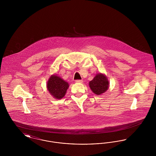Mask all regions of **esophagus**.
<instances>
[{"mask_svg":"<svg viewBox=\"0 0 156 156\" xmlns=\"http://www.w3.org/2000/svg\"><path fill=\"white\" fill-rule=\"evenodd\" d=\"M82 82H83V81L82 80H77L75 81L76 83H81Z\"/></svg>","mask_w":156,"mask_h":156,"instance_id":"obj_1","label":"esophagus"}]
</instances>
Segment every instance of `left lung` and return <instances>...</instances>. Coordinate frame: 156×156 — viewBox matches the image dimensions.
<instances>
[{"instance_id": "obj_1", "label": "left lung", "mask_w": 156, "mask_h": 156, "mask_svg": "<svg viewBox=\"0 0 156 156\" xmlns=\"http://www.w3.org/2000/svg\"><path fill=\"white\" fill-rule=\"evenodd\" d=\"M89 85L90 88L94 94L101 95L108 89L109 81L104 75L99 74L89 82Z\"/></svg>"}]
</instances>
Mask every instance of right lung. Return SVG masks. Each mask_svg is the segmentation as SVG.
I'll use <instances>...</instances> for the list:
<instances>
[{"mask_svg": "<svg viewBox=\"0 0 156 156\" xmlns=\"http://www.w3.org/2000/svg\"><path fill=\"white\" fill-rule=\"evenodd\" d=\"M47 89L52 97L60 99L64 97L69 84L59 76L53 75L47 82Z\"/></svg>", "mask_w": 156, "mask_h": 156, "instance_id": "add662e5", "label": "right lung"}]
</instances>
